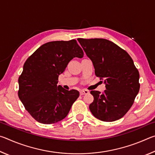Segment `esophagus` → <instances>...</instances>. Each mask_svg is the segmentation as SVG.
Listing matches in <instances>:
<instances>
[{
  "mask_svg": "<svg viewBox=\"0 0 155 155\" xmlns=\"http://www.w3.org/2000/svg\"><path fill=\"white\" fill-rule=\"evenodd\" d=\"M89 93V91L87 90H81L80 91L81 95H85V94H87Z\"/></svg>",
  "mask_w": 155,
  "mask_h": 155,
  "instance_id": "obj_1",
  "label": "esophagus"
}]
</instances>
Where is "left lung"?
Wrapping results in <instances>:
<instances>
[{"instance_id":"left-lung-1","label":"left lung","mask_w":155,"mask_h":155,"mask_svg":"<svg viewBox=\"0 0 155 155\" xmlns=\"http://www.w3.org/2000/svg\"><path fill=\"white\" fill-rule=\"evenodd\" d=\"M92 61L96 77L104 79L103 93L91 91L94 101L91 114L104 122H114L124 116L134 103L140 90V74L132 58L124 50L105 39H77Z\"/></svg>"}]
</instances>
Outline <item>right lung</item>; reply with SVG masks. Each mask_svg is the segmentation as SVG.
<instances>
[{"mask_svg":"<svg viewBox=\"0 0 155 155\" xmlns=\"http://www.w3.org/2000/svg\"><path fill=\"white\" fill-rule=\"evenodd\" d=\"M83 51L77 41H54L41 45L28 57L18 78V96L27 111L41 124L64 119L79 96L77 90L57 86L59 76Z\"/></svg>","mask_w":155,"mask_h":155,"instance_id":"add662e5","label":"right lung"}]
</instances>
